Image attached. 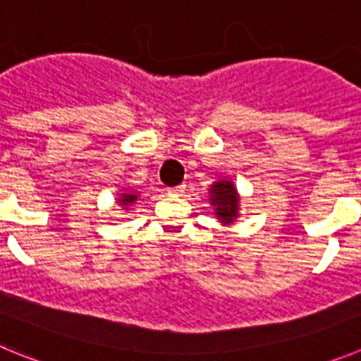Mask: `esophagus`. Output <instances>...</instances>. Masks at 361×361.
<instances>
[{
  "mask_svg": "<svg viewBox=\"0 0 361 361\" xmlns=\"http://www.w3.org/2000/svg\"><path fill=\"white\" fill-rule=\"evenodd\" d=\"M181 192H183V187L167 188V194H171V196H181Z\"/></svg>",
  "mask_w": 361,
  "mask_h": 361,
  "instance_id": "esophagus-1",
  "label": "esophagus"
}]
</instances>
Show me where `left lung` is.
<instances>
[{"mask_svg":"<svg viewBox=\"0 0 361 361\" xmlns=\"http://www.w3.org/2000/svg\"><path fill=\"white\" fill-rule=\"evenodd\" d=\"M209 200L214 207V216L223 225H232L239 217V192L230 180H217L210 185Z\"/></svg>","mask_w":361,"mask_h":361,"instance_id":"obj_1","label":"left lung"}]
</instances>
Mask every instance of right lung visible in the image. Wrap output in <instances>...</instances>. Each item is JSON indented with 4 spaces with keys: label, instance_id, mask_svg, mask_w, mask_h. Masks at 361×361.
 <instances>
[{
    "label": "right lung",
    "instance_id": "right-lung-1",
    "mask_svg": "<svg viewBox=\"0 0 361 361\" xmlns=\"http://www.w3.org/2000/svg\"><path fill=\"white\" fill-rule=\"evenodd\" d=\"M138 196H140V192H135V190L124 188L122 192L116 194V203L122 207V210H129V207H133V204L138 201Z\"/></svg>",
    "mask_w": 361,
    "mask_h": 361
}]
</instances>
